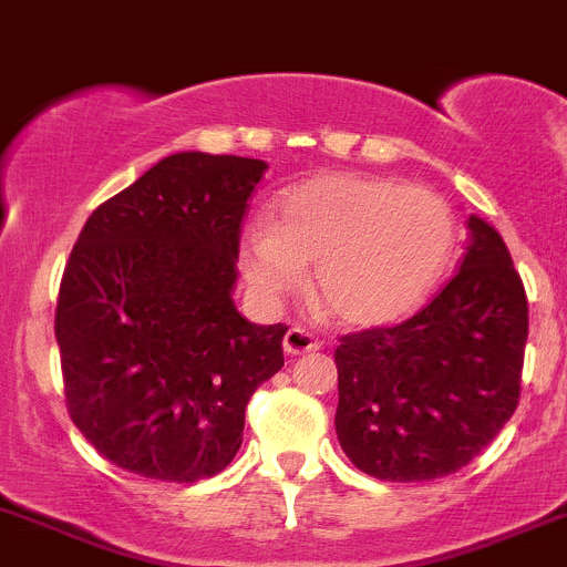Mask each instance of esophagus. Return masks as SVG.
<instances>
[{
  "mask_svg": "<svg viewBox=\"0 0 567 567\" xmlns=\"http://www.w3.org/2000/svg\"><path fill=\"white\" fill-rule=\"evenodd\" d=\"M319 347H322V341H319L313 332L302 330V327H291V330L284 336V352L291 354V358L313 352V349H319Z\"/></svg>",
  "mask_w": 567,
  "mask_h": 567,
  "instance_id": "34e87169",
  "label": "esophagus"
}]
</instances>
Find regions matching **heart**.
Returning a JSON list of instances; mask_svg holds the SVG:
<instances>
[{
    "label": "heart",
    "mask_w": 567,
    "mask_h": 567,
    "mask_svg": "<svg viewBox=\"0 0 567 567\" xmlns=\"http://www.w3.org/2000/svg\"><path fill=\"white\" fill-rule=\"evenodd\" d=\"M456 220L425 188L363 174H324L297 185L270 226L243 240L256 295L281 302L311 265V300L332 322L388 324L410 313L451 259Z\"/></svg>",
    "instance_id": "heart-1"
}]
</instances>
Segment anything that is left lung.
<instances>
[{
  "label": "left lung",
  "mask_w": 567,
  "mask_h": 567,
  "mask_svg": "<svg viewBox=\"0 0 567 567\" xmlns=\"http://www.w3.org/2000/svg\"><path fill=\"white\" fill-rule=\"evenodd\" d=\"M456 276L412 319L338 338L336 431L358 470L420 483L470 464L516 412L529 308L486 220Z\"/></svg>",
  "instance_id": "1"
}]
</instances>
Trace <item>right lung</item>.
<instances>
[{
	"label": "right lung",
	"instance_id": "1",
	"mask_svg": "<svg viewBox=\"0 0 567 567\" xmlns=\"http://www.w3.org/2000/svg\"><path fill=\"white\" fill-rule=\"evenodd\" d=\"M267 163L163 157L103 202L70 250L56 300L65 404L111 464L166 483L218 475L245 406L284 369V324L237 313L243 218Z\"/></svg>",
	"mask_w": 567,
	"mask_h": 567
}]
</instances>
